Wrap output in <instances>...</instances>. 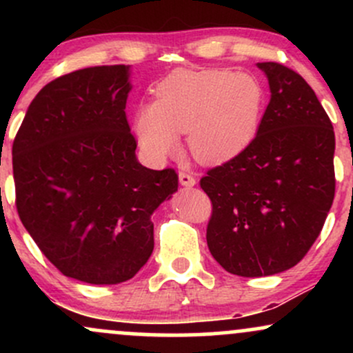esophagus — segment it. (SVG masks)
Here are the masks:
<instances>
[{
  "label": "esophagus",
  "mask_w": 353,
  "mask_h": 353,
  "mask_svg": "<svg viewBox=\"0 0 353 353\" xmlns=\"http://www.w3.org/2000/svg\"><path fill=\"white\" fill-rule=\"evenodd\" d=\"M179 182L181 185H184V188H194V185H196V177L189 172H181Z\"/></svg>",
  "instance_id": "esophagus-1"
}]
</instances>
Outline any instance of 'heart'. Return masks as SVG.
Returning <instances> with one entry per match:
<instances>
[{"label": "heart", "mask_w": 353, "mask_h": 353, "mask_svg": "<svg viewBox=\"0 0 353 353\" xmlns=\"http://www.w3.org/2000/svg\"><path fill=\"white\" fill-rule=\"evenodd\" d=\"M264 91L249 74L228 70H179L161 81L156 101L141 104L134 132L152 159H163L188 132V145L202 164L228 163L244 152L261 124Z\"/></svg>", "instance_id": "heart-1"}]
</instances>
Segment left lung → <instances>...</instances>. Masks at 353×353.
Listing matches in <instances>:
<instances>
[{
  "mask_svg": "<svg viewBox=\"0 0 353 353\" xmlns=\"http://www.w3.org/2000/svg\"><path fill=\"white\" fill-rule=\"evenodd\" d=\"M270 101L244 152L208 171L201 188L212 202L208 245L230 274L264 277L309 252L335 196L332 123L301 74L257 63Z\"/></svg>",
  "mask_w": 353,
  "mask_h": 353,
  "instance_id": "left-lung-1",
  "label": "left lung"
}]
</instances>
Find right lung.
Instances as JSON below:
<instances>
[{
  "instance_id": "1",
  "label": "right lung",
  "mask_w": 353,
  "mask_h": 353,
  "mask_svg": "<svg viewBox=\"0 0 353 353\" xmlns=\"http://www.w3.org/2000/svg\"><path fill=\"white\" fill-rule=\"evenodd\" d=\"M129 66H94L51 81L13 143L16 209L61 274L112 285L154 249L152 212L177 190L174 169L136 157L125 119Z\"/></svg>"
}]
</instances>
